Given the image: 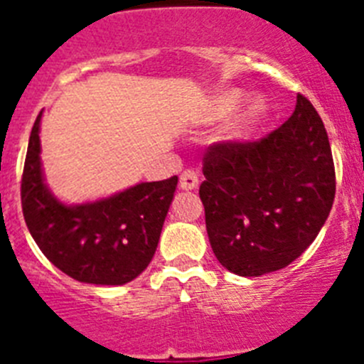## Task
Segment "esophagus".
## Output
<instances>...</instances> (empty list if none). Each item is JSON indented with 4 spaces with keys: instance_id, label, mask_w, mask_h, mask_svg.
Instances as JSON below:
<instances>
[{
    "instance_id": "34e87169",
    "label": "esophagus",
    "mask_w": 364,
    "mask_h": 364,
    "mask_svg": "<svg viewBox=\"0 0 364 364\" xmlns=\"http://www.w3.org/2000/svg\"><path fill=\"white\" fill-rule=\"evenodd\" d=\"M180 188L184 189V191H191V189L198 188V176L195 171H184L180 175Z\"/></svg>"
}]
</instances>
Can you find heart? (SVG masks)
I'll use <instances>...</instances> for the list:
<instances>
[{"mask_svg": "<svg viewBox=\"0 0 364 364\" xmlns=\"http://www.w3.org/2000/svg\"><path fill=\"white\" fill-rule=\"evenodd\" d=\"M244 95L240 91H228L218 95L208 107V120L220 122L231 117L242 104ZM268 117V102L264 96H255L244 105L242 111L230 122L224 129V138L231 144L247 142L255 134Z\"/></svg>", "mask_w": 364, "mask_h": 364, "instance_id": "1", "label": "heart"}]
</instances>
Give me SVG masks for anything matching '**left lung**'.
I'll list each match as a JSON object with an SVG mask.
<instances>
[{
    "label": "left lung",
    "mask_w": 364,
    "mask_h": 364,
    "mask_svg": "<svg viewBox=\"0 0 364 364\" xmlns=\"http://www.w3.org/2000/svg\"><path fill=\"white\" fill-rule=\"evenodd\" d=\"M202 171L210 244L240 277L294 262L319 235L336 197L326 129L302 95L294 114L259 142L213 144Z\"/></svg>",
    "instance_id": "8db88e82"
}]
</instances>
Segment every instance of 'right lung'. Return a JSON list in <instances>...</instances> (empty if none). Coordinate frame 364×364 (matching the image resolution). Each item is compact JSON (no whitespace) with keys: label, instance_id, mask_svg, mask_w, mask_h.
<instances>
[{"label":"right lung","instance_id":"1","mask_svg":"<svg viewBox=\"0 0 364 364\" xmlns=\"http://www.w3.org/2000/svg\"><path fill=\"white\" fill-rule=\"evenodd\" d=\"M38 114L21 176V208L32 239L65 275L87 284L122 286L149 266L178 176L142 182L87 204L67 205L45 184Z\"/></svg>","mask_w":364,"mask_h":364}]
</instances>
